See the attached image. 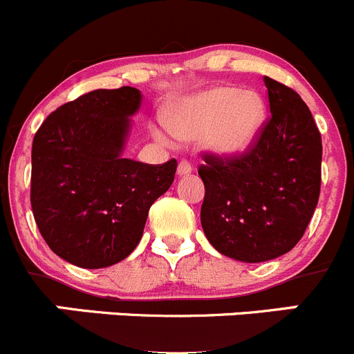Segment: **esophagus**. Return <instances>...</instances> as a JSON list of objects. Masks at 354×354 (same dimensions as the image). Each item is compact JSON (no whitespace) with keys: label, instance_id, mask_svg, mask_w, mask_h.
I'll use <instances>...</instances> for the list:
<instances>
[{"label":"esophagus","instance_id":"34e87169","mask_svg":"<svg viewBox=\"0 0 354 354\" xmlns=\"http://www.w3.org/2000/svg\"><path fill=\"white\" fill-rule=\"evenodd\" d=\"M192 171H194V167H192V164L188 162V160H181V162L178 164V174H180V176H187Z\"/></svg>","mask_w":354,"mask_h":354}]
</instances>
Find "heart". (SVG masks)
<instances>
[{
	"instance_id": "obj_1",
	"label": "heart",
	"mask_w": 354,
	"mask_h": 354,
	"mask_svg": "<svg viewBox=\"0 0 354 354\" xmlns=\"http://www.w3.org/2000/svg\"><path fill=\"white\" fill-rule=\"evenodd\" d=\"M266 121V102L257 91L236 86H212L190 97L180 98L164 111V124L180 142L205 136V147L223 159L240 157L256 143ZM159 142L171 136L152 128Z\"/></svg>"
}]
</instances>
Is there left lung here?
<instances>
[{"label": "left lung", "mask_w": 354, "mask_h": 354, "mask_svg": "<svg viewBox=\"0 0 354 354\" xmlns=\"http://www.w3.org/2000/svg\"><path fill=\"white\" fill-rule=\"evenodd\" d=\"M272 118L252 149L223 160L205 156L201 223L218 252L263 263L304 235L320 197L322 136L303 98L264 75Z\"/></svg>", "instance_id": "1"}]
</instances>
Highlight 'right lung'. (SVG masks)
Instances as JSON below:
<instances>
[{
  "label": "right lung",
  "mask_w": 354,
  "mask_h": 354,
  "mask_svg": "<svg viewBox=\"0 0 354 354\" xmlns=\"http://www.w3.org/2000/svg\"><path fill=\"white\" fill-rule=\"evenodd\" d=\"M142 93L131 86L95 90L51 112L32 142L30 205L50 249L79 268L126 259L149 209L169 190L176 160L124 159Z\"/></svg>",
  "instance_id": "obj_1"
}]
</instances>
